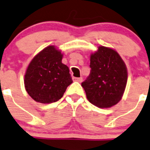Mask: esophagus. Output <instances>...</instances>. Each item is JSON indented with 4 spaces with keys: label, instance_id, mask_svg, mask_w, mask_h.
<instances>
[{
    "label": "esophagus",
    "instance_id": "esophagus-1",
    "mask_svg": "<svg viewBox=\"0 0 150 150\" xmlns=\"http://www.w3.org/2000/svg\"><path fill=\"white\" fill-rule=\"evenodd\" d=\"M73 80L75 81H78V82H81L83 80V79L81 77L80 78H73Z\"/></svg>",
    "mask_w": 150,
    "mask_h": 150
}]
</instances>
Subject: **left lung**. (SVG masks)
I'll use <instances>...</instances> for the list:
<instances>
[{"label": "left lung", "instance_id": "obj_1", "mask_svg": "<svg viewBox=\"0 0 150 150\" xmlns=\"http://www.w3.org/2000/svg\"><path fill=\"white\" fill-rule=\"evenodd\" d=\"M90 68V75L81 83L88 100L100 108L117 104L127 81V70L120 55L110 48L99 46L91 55Z\"/></svg>", "mask_w": 150, "mask_h": 150}]
</instances>
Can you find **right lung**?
Segmentation results:
<instances>
[{
  "label": "right lung",
  "mask_w": 150,
  "mask_h": 150,
  "mask_svg": "<svg viewBox=\"0 0 150 150\" xmlns=\"http://www.w3.org/2000/svg\"><path fill=\"white\" fill-rule=\"evenodd\" d=\"M62 56L55 46H49L29 64L24 76L25 88L36 102H56L72 83L69 67L62 62Z\"/></svg>",
  "instance_id": "obj_1"
}]
</instances>
